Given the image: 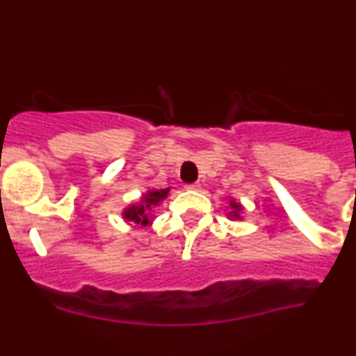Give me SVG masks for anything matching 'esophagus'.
<instances>
[{
  "label": "esophagus",
  "mask_w": 356,
  "mask_h": 356,
  "mask_svg": "<svg viewBox=\"0 0 356 356\" xmlns=\"http://www.w3.org/2000/svg\"><path fill=\"white\" fill-rule=\"evenodd\" d=\"M199 187H201V184H197V182H195V184H187V186H186V189H189V191H197Z\"/></svg>",
  "instance_id": "34e87169"
}]
</instances>
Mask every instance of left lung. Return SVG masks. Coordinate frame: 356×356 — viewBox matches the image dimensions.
<instances>
[{
    "label": "left lung",
    "mask_w": 356,
    "mask_h": 356,
    "mask_svg": "<svg viewBox=\"0 0 356 356\" xmlns=\"http://www.w3.org/2000/svg\"><path fill=\"white\" fill-rule=\"evenodd\" d=\"M229 206H231V209H232V211L229 212V216H231V218L238 219V218H239V212L243 211V206H241V204L236 202V201H231Z\"/></svg>",
    "instance_id": "left-lung-1"
}]
</instances>
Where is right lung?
<instances>
[{"instance_id": "obj_1", "label": "right lung", "mask_w": 356, "mask_h": 356, "mask_svg": "<svg viewBox=\"0 0 356 356\" xmlns=\"http://www.w3.org/2000/svg\"><path fill=\"white\" fill-rule=\"evenodd\" d=\"M167 192H169V189L149 191L147 194H144L140 204H132L130 207H127L124 211V218L129 220V222H136L138 226H147V224H149L150 211H152V207L157 206L162 199L167 197Z\"/></svg>"}]
</instances>
